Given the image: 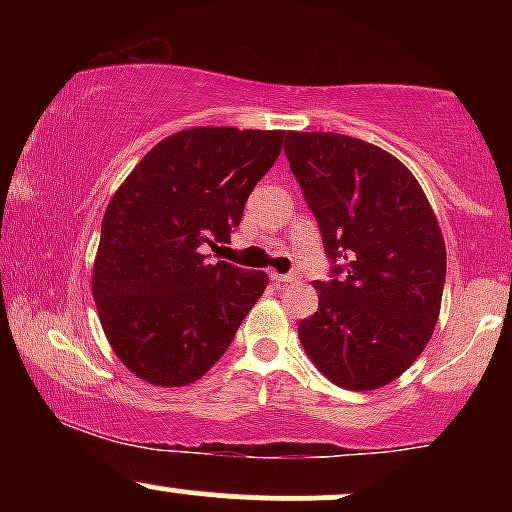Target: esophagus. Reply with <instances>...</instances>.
<instances>
[{"label":"esophagus","instance_id":"34e87169","mask_svg":"<svg viewBox=\"0 0 512 512\" xmlns=\"http://www.w3.org/2000/svg\"><path fill=\"white\" fill-rule=\"evenodd\" d=\"M272 281H276V284H296L298 276L296 274H276V272H272Z\"/></svg>","mask_w":512,"mask_h":512}]
</instances>
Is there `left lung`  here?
I'll return each instance as SVG.
<instances>
[{"mask_svg":"<svg viewBox=\"0 0 512 512\" xmlns=\"http://www.w3.org/2000/svg\"><path fill=\"white\" fill-rule=\"evenodd\" d=\"M293 175L332 260L298 339L325 378L375 390L431 339L445 284V240L411 170L380 146L337 132H286Z\"/></svg>","mask_w":512,"mask_h":512,"instance_id":"obj_1","label":"left lung"}]
</instances>
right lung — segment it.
<instances>
[{
  "label": "right lung",
  "instance_id": "obj_1",
  "mask_svg": "<svg viewBox=\"0 0 512 512\" xmlns=\"http://www.w3.org/2000/svg\"><path fill=\"white\" fill-rule=\"evenodd\" d=\"M281 129L192 127L134 166L101 226L93 301L125 366L151 385L202 378L267 289V274L207 262L281 154Z\"/></svg>",
  "mask_w": 512,
  "mask_h": 512
}]
</instances>
